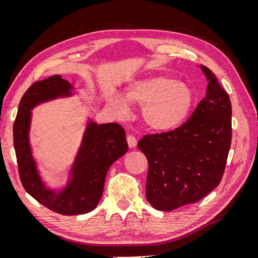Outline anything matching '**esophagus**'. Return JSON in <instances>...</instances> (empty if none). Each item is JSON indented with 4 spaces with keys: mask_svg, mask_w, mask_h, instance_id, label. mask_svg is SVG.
<instances>
[{
    "mask_svg": "<svg viewBox=\"0 0 258 258\" xmlns=\"http://www.w3.org/2000/svg\"><path fill=\"white\" fill-rule=\"evenodd\" d=\"M127 142H128V145L130 148H134L137 146V139L134 136H128Z\"/></svg>",
    "mask_w": 258,
    "mask_h": 258,
    "instance_id": "esophagus-1",
    "label": "esophagus"
}]
</instances>
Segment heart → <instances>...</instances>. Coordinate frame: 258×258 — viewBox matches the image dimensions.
<instances>
[{
	"label": "heart",
	"mask_w": 258,
	"mask_h": 258,
	"mask_svg": "<svg viewBox=\"0 0 258 258\" xmlns=\"http://www.w3.org/2000/svg\"><path fill=\"white\" fill-rule=\"evenodd\" d=\"M124 97H116L111 101L115 114L118 117L128 115L127 100L142 106L144 123L155 131H169L181 126L194 102L188 85L162 75L131 82L124 90Z\"/></svg>",
	"instance_id": "heart-1"
}]
</instances>
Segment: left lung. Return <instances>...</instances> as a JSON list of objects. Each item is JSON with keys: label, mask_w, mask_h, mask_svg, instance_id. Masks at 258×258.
I'll return each instance as SVG.
<instances>
[{"label": "left lung", "mask_w": 258, "mask_h": 258, "mask_svg": "<svg viewBox=\"0 0 258 258\" xmlns=\"http://www.w3.org/2000/svg\"><path fill=\"white\" fill-rule=\"evenodd\" d=\"M208 88L188 120L172 131L144 136L146 198L156 210L195 204L220 184L231 144V103L216 76L200 66Z\"/></svg>", "instance_id": "left-lung-1"}]
</instances>
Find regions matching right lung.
<instances>
[{
	"mask_svg": "<svg viewBox=\"0 0 258 258\" xmlns=\"http://www.w3.org/2000/svg\"><path fill=\"white\" fill-rule=\"evenodd\" d=\"M73 90V85L61 75L35 82L20 100L13 128L23 187L41 205L63 215L85 214L95 210L102 197L108 169L128 151L126 132L120 124H98L88 119L79 151L70 168L67 184L58 189H51L45 184L30 144L31 111L42 103L71 97L74 95Z\"/></svg>",
	"mask_w": 258,
	"mask_h": 258,
	"instance_id": "add662e5",
	"label": "right lung"
}]
</instances>
